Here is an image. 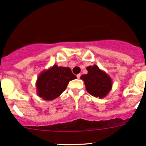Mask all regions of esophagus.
I'll return each instance as SVG.
<instances>
[{"instance_id": "esophagus-1", "label": "esophagus", "mask_w": 146, "mask_h": 146, "mask_svg": "<svg viewBox=\"0 0 146 146\" xmlns=\"http://www.w3.org/2000/svg\"><path fill=\"white\" fill-rule=\"evenodd\" d=\"M80 76H81V75H80V74H78L77 75V78H80Z\"/></svg>"}]
</instances>
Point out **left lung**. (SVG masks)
<instances>
[{
  "label": "left lung",
  "instance_id": "1",
  "mask_svg": "<svg viewBox=\"0 0 146 146\" xmlns=\"http://www.w3.org/2000/svg\"><path fill=\"white\" fill-rule=\"evenodd\" d=\"M86 69L88 73L80 77L85 83L86 90L95 98H105L112 88L111 77L95 64L88 66Z\"/></svg>",
  "mask_w": 146,
  "mask_h": 146
}]
</instances>
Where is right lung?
Returning <instances> with one entry per match:
<instances>
[{
  "label": "right lung",
  "instance_id": "obj_1",
  "mask_svg": "<svg viewBox=\"0 0 146 146\" xmlns=\"http://www.w3.org/2000/svg\"><path fill=\"white\" fill-rule=\"evenodd\" d=\"M76 78L70 68L55 64L39 75L36 82V93L44 100H53L66 89L70 80Z\"/></svg>",
  "mask_w": 146,
  "mask_h": 146
}]
</instances>
